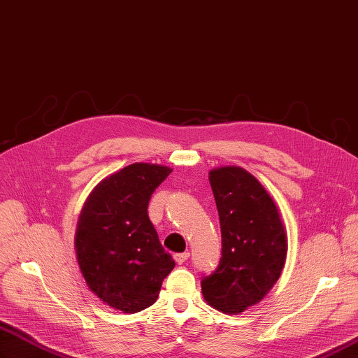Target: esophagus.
<instances>
[{
	"instance_id": "1",
	"label": "esophagus",
	"mask_w": 358,
	"mask_h": 358,
	"mask_svg": "<svg viewBox=\"0 0 358 358\" xmlns=\"http://www.w3.org/2000/svg\"><path fill=\"white\" fill-rule=\"evenodd\" d=\"M189 257H190L189 252H181V254H176V255H173V260H176L178 264H182Z\"/></svg>"
}]
</instances>
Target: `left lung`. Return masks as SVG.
<instances>
[{
  "mask_svg": "<svg viewBox=\"0 0 358 358\" xmlns=\"http://www.w3.org/2000/svg\"><path fill=\"white\" fill-rule=\"evenodd\" d=\"M222 234V259L201 282L208 306L225 315L259 304L278 281L287 257L280 208L262 182L241 166L208 172Z\"/></svg>",
  "mask_w": 358,
  "mask_h": 358,
  "instance_id": "8db88e82",
  "label": "left lung"
}]
</instances>
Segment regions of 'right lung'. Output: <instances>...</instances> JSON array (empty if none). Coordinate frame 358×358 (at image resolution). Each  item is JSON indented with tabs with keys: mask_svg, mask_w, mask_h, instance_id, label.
<instances>
[{
	"mask_svg": "<svg viewBox=\"0 0 358 358\" xmlns=\"http://www.w3.org/2000/svg\"><path fill=\"white\" fill-rule=\"evenodd\" d=\"M172 172L133 163L101 180L81 208L76 254L90 292L122 313L152 306L176 266L148 217L152 192Z\"/></svg>",
	"mask_w": 358,
	"mask_h": 358,
	"instance_id": "right-lung-1",
	"label": "right lung"
}]
</instances>
